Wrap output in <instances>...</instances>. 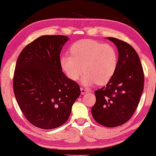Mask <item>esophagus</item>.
Returning <instances> with one entry per match:
<instances>
[{
	"mask_svg": "<svg viewBox=\"0 0 156 156\" xmlns=\"http://www.w3.org/2000/svg\"><path fill=\"white\" fill-rule=\"evenodd\" d=\"M80 89H81V94H84L89 92V90H87V89H84L82 88V87H81Z\"/></svg>",
	"mask_w": 156,
	"mask_h": 156,
	"instance_id": "34e87169",
	"label": "esophagus"
}]
</instances>
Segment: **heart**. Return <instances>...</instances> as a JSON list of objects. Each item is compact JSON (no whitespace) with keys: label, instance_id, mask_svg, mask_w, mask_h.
<instances>
[{"label":"heart","instance_id":"1","mask_svg":"<svg viewBox=\"0 0 156 156\" xmlns=\"http://www.w3.org/2000/svg\"><path fill=\"white\" fill-rule=\"evenodd\" d=\"M70 55L60 57V66L72 81L82 78L85 85H104L107 83L118 67V54L114 47L94 40H82L72 44ZM83 68H82V67Z\"/></svg>","mask_w":156,"mask_h":156}]
</instances>
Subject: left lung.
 <instances>
[{
    "instance_id": "8db88e82",
    "label": "left lung",
    "mask_w": 156,
    "mask_h": 156,
    "mask_svg": "<svg viewBox=\"0 0 156 156\" xmlns=\"http://www.w3.org/2000/svg\"><path fill=\"white\" fill-rule=\"evenodd\" d=\"M107 39L118 48V67L106 86L94 91L91 114L98 123L113 128L126 123L135 112L144 91V74L133 47L117 38Z\"/></svg>"
}]
</instances>
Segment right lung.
Here are the masks:
<instances>
[{"label":"right lung","mask_w":156,"mask_h":156,"mask_svg":"<svg viewBox=\"0 0 156 156\" xmlns=\"http://www.w3.org/2000/svg\"><path fill=\"white\" fill-rule=\"evenodd\" d=\"M69 38L43 35L27 44L17 60L13 91L19 107L35 126L53 129L69 119L81 91L62 72L61 50Z\"/></svg>","instance_id":"obj_1"}]
</instances>
